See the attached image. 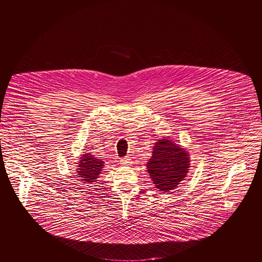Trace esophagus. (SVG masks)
<instances>
[{
    "instance_id": "esophagus-1",
    "label": "esophagus",
    "mask_w": 262,
    "mask_h": 262,
    "mask_svg": "<svg viewBox=\"0 0 262 262\" xmlns=\"http://www.w3.org/2000/svg\"><path fill=\"white\" fill-rule=\"evenodd\" d=\"M130 162H132V160H130V158L127 157V156L120 158V163L123 164V165H128Z\"/></svg>"
}]
</instances>
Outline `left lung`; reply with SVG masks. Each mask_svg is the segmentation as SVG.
<instances>
[{"label": "left lung", "instance_id": "left-lung-1", "mask_svg": "<svg viewBox=\"0 0 262 262\" xmlns=\"http://www.w3.org/2000/svg\"><path fill=\"white\" fill-rule=\"evenodd\" d=\"M189 162V156L183 148L168 139H161L153 148L147 168L156 188L167 192L185 180Z\"/></svg>", "mask_w": 262, "mask_h": 262}]
</instances>
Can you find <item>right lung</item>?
I'll return each mask as SVG.
<instances>
[{
    "label": "right lung",
    "instance_id": "right-lung-1",
    "mask_svg": "<svg viewBox=\"0 0 262 262\" xmlns=\"http://www.w3.org/2000/svg\"><path fill=\"white\" fill-rule=\"evenodd\" d=\"M80 162L78 163V178L83 183H92L97 181L99 178L100 172L102 171L104 162L98 158H96L91 153H86L82 155L80 158Z\"/></svg>",
    "mask_w": 262,
    "mask_h": 262
}]
</instances>
